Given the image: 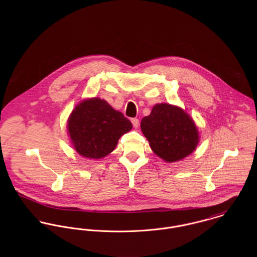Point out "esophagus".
<instances>
[{
  "label": "esophagus",
  "mask_w": 257,
  "mask_h": 257,
  "mask_svg": "<svg viewBox=\"0 0 257 257\" xmlns=\"http://www.w3.org/2000/svg\"><path fill=\"white\" fill-rule=\"evenodd\" d=\"M132 123H133V125H134L135 127H138V126H139V123H140L139 118H137V117L132 118Z\"/></svg>",
  "instance_id": "obj_1"
}]
</instances>
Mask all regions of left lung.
<instances>
[{
	"label": "left lung",
	"instance_id": "1",
	"mask_svg": "<svg viewBox=\"0 0 257 257\" xmlns=\"http://www.w3.org/2000/svg\"><path fill=\"white\" fill-rule=\"evenodd\" d=\"M153 152L167 162L191 154L199 143L197 127L188 113L168 104H157L141 122Z\"/></svg>",
	"mask_w": 257,
	"mask_h": 257
}]
</instances>
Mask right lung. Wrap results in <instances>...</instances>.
Segmentation results:
<instances>
[{"label":"right lung","instance_id":"1","mask_svg":"<svg viewBox=\"0 0 257 257\" xmlns=\"http://www.w3.org/2000/svg\"><path fill=\"white\" fill-rule=\"evenodd\" d=\"M67 126L76 151L84 157L99 159L110 153L133 125L106 101L94 98L74 109Z\"/></svg>","mask_w":257,"mask_h":257}]
</instances>
